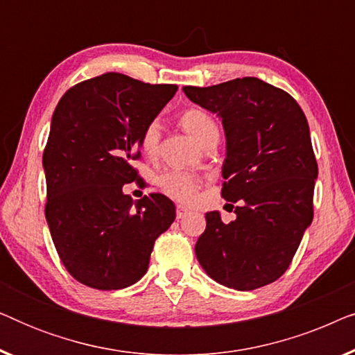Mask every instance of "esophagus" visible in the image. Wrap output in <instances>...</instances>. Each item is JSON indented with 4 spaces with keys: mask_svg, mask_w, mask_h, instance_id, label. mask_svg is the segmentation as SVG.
I'll use <instances>...</instances> for the list:
<instances>
[{
    "mask_svg": "<svg viewBox=\"0 0 355 355\" xmlns=\"http://www.w3.org/2000/svg\"><path fill=\"white\" fill-rule=\"evenodd\" d=\"M189 213V208H186V207H182V205H178V208H176V216H178V220H181V218H184Z\"/></svg>",
    "mask_w": 355,
    "mask_h": 355,
    "instance_id": "obj_1",
    "label": "esophagus"
}]
</instances>
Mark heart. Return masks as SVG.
Segmentation results:
<instances>
[{
	"label": "heart",
	"instance_id": "heart-1",
	"mask_svg": "<svg viewBox=\"0 0 355 355\" xmlns=\"http://www.w3.org/2000/svg\"><path fill=\"white\" fill-rule=\"evenodd\" d=\"M181 124L186 132L200 145L211 134H218V125L213 118L202 110H187L181 116ZM159 140V124L158 121H152L142 134V147L145 152H153ZM159 187L163 192L174 200L187 202L196 196L198 187V179L191 173L181 169H171L163 173L158 179Z\"/></svg>",
	"mask_w": 355,
	"mask_h": 355
}]
</instances>
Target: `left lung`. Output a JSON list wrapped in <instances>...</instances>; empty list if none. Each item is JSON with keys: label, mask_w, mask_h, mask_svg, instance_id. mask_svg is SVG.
I'll use <instances>...</instances> for the list:
<instances>
[{"label": "left lung", "mask_w": 355, "mask_h": 355, "mask_svg": "<svg viewBox=\"0 0 355 355\" xmlns=\"http://www.w3.org/2000/svg\"><path fill=\"white\" fill-rule=\"evenodd\" d=\"M192 103L221 119L226 179L221 197L239 202L236 220L205 213L196 255L226 288L252 291L288 270L313 220L318 176L309 123L293 96L257 77L211 87H182Z\"/></svg>", "instance_id": "8db88e82"}]
</instances>
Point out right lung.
Listing matches in <instances>:
<instances>
[{
  "label": "right lung",
  "mask_w": 355,
  "mask_h": 355,
  "mask_svg": "<svg viewBox=\"0 0 355 355\" xmlns=\"http://www.w3.org/2000/svg\"><path fill=\"white\" fill-rule=\"evenodd\" d=\"M178 92L106 72L62 95L43 152L45 216L66 270L94 289H123L147 273L155 239L171 226L166 196L123 192L137 179L142 134Z\"/></svg>",
  "instance_id": "1"
}]
</instances>
